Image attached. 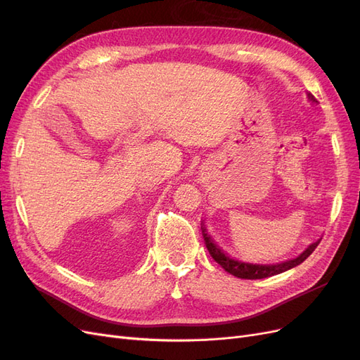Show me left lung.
<instances>
[{"instance_id":"1","label":"left lung","mask_w":360,"mask_h":360,"mask_svg":"<svg viewBox=\"0 0 360 360\" xmlns=\"http://www.w3.org/2000/svg\"><path fill=\"white\" fill-rule=\"evenodd\" d=\"M308 99L312 101V102H317L311 93H308ZM201 230H202L207 250H209L210 255L213 257L216 263L219 264L225 271H228V274H231L236 278H242V279H263V278H269V276H274V275H279V274H282V271H287L292 267L302 264L303 261L314 252V249L317 248L319 243H320V240H317L315 243L309 245L299 257L288 259V261H284V263H279V264H249V263H242V261H237L234 258L228 257L219 246L214 245V242L212 240V237L207 234L205 226H201Z\"/></svg>"}]
</instances>
